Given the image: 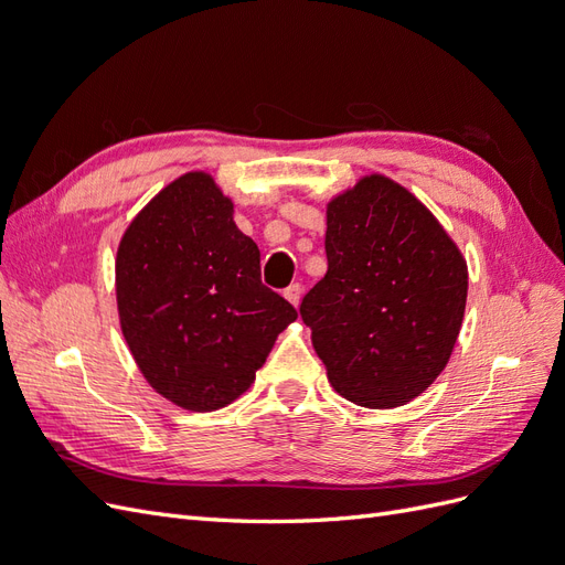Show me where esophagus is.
Returning a JSON list of instances; mask_svg holds the SVG:
<instances>
[{
	"label": "esophagus",
	"mask_w": 565,
	"mask_h": 565,
	"mask_svg": "<svg viewBox=\"0 0 565 565\" xmlns=\"http://www.w3.org/2000/svg\"><path fill=\"white\" fill-rule=\"evenodd\" d=\"M285 299L289 301V303H292V306H299V301H301V285L299 282H292V285H289L287 289H285Z\"/></svg>",
	"instance_id": "34e87169"
}]
</instances>
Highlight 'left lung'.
I'll return each instance as SVG.
<instances>
[{
	"label": "left lung",
	"instance_id": "obj_1",
	"mask_svg": "<svg viewBox=\"0 0 565 565\" xmlns=\"http://www.w3.org/2000/svg\"><path fill=\"white\" fill-rule=\"evenodd\" d=\"M328 273L299 313L337 393L398 407L429 388L467 306V262L436 216L382 174L328 204Z\"/></svg>",
	"mask_w": 565,
	"mask_h": 565
}]
</instances>
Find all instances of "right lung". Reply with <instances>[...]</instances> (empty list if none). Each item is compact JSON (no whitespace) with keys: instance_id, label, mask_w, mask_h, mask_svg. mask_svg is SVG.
<instances>
[{"instance_id":"1","label":"right lung","mask_w":565,"mask_h":565,"mask_svg":"<svg viewBox=\"0 0 565 565\" xmlns=\"http://www.w3.org/2000/svg\"><path fill=\"white\" fill-rule=\"evenodd\" d=\"M262 254L204 172L136 216L117 249L122 334L160 396L207 413L245 393L297 309L262 282Z\"/></svg>"}]
</instances>
